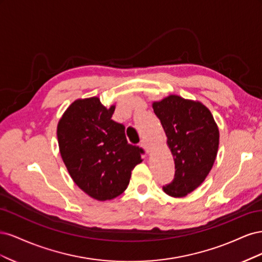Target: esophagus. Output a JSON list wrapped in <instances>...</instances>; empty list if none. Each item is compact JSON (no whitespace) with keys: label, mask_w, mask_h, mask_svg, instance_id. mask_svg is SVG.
Instances as JSON below:
<instances>
[{"label":"esophagus","mask_w":262,"mask_h":262,"mask_svg":"<svg viewBox=\"0 0 262 262\" xmlns=\"http://www.w3.org/2000/svg\"><path fill=\"white\" fill-rule=\"evenodd\" d=\"M141 146L145 149V152H146V153H149V150H150V145H149V143H148V142H147L146 140H142V142H141Z\"/></svg>","instance_id":"1"}]
</instances>
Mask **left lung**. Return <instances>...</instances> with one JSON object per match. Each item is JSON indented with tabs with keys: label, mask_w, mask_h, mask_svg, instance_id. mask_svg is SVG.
<instances>
[{
	"label": "left lung",
	"mask_w": 262,
	"mask_h": 262,
	"mask_svg": "<svg viewBox=\"0 0 262 262\" xmlns=\"http://www.w3.org/2000/svg\"><path fill=\"white\" fill-rule=\"evenodd\" d=\"M153 109L175 161V178L163 190L170 196L182 198L199 187L212 169L219 149V128L200 101L169 95L154 101Z\"/></svg>",
	"instance_id": "obj_1"
}]
</instances>
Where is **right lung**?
Returning a JSON list of instances; mask_svg holds the SVG:
<instances>
[{"instance_id": "right-lung-1", "label": "right lung", "mask_w": 262, "mask_h": 262, "mask_svg": "<svg viewBox=\"0 0 262 262\" xmlns=\"http://www.w3.org/2000/svg\"><path fill=\"white\" fill-rule=\"evenodd\" d=\"M115 106L98 97L72 102L58 123L60 154L71 178L98 201L112 200L128 187L144 150L128 143L124 125L114 121Z\"/></svg>"}]
</instances>
